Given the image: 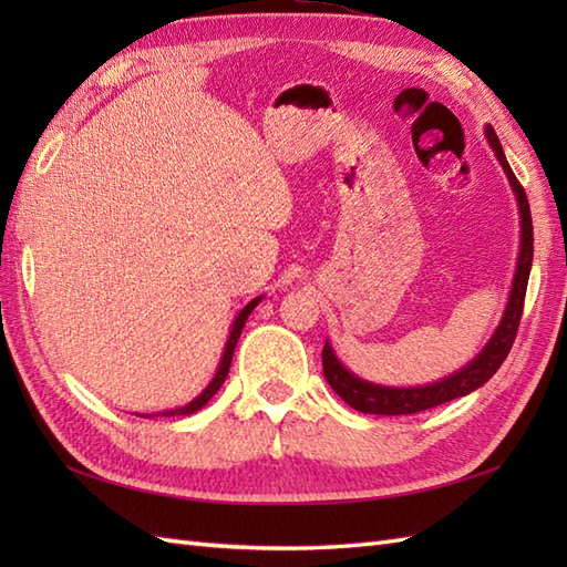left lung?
<instances>
[{"label":"left lung","instance_id":"left-lung-1","mask_svg":"<svg viewBox=\"0 0 567 567\" xmlns=\"http://www.w3.org/2000/svg\"><path fill=\"white\" fill-rule=\"evenodd\" d=\"M485 136L489 141L492 151H495L499 165L509 177V185L519 202V214H522V246H519V260H516V272L509 292L507 309H504V317L499 321L497 331L492 333L489 343L480 351L477 358L470 360L465 368H461L453 375L443 378L433 384H424V388H382V384H372L368 380L355 378L351 370L343 368V363L336 358L331 343L327 341L321 351L323 360V378L331 384V390L341 396V400L358 409L363 414H384V416H396V414H416L424 412V409L439 406L455 400V396H465L495 375L504 358L509 355L512 343L516 339V331H519L522 311H524V297H526V285H528V272H532V260H534V224H532V209H528L526 192L519 185V179L512 173V167L504 158L502 143L495 134V128L487 126Z\"/></svg>","mask_w":567,"mask_h":567}]
</instances>
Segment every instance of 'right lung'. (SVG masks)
<instances>
[{
    "label": "right lung",
    "instance_id": "1",
    "mask_svg": "<svg viewBox=\"0 0 567 567\" xmlns=\"http://www.w3.org/2000/svg\"><path fill=\"white\" fill-rule=\"evenodd\" d=\"M262 297H256L252 299V302H248L244 309H240V315L236 317V321H234V327H231V333H228V341H226V348H224V355H221V363H219V370H216V375H214V380L207 384V390H204L197 400H192L189 404H185V406H179V409H167V412H161V416H179V414H195V412H199V409L207 404L212 396L219 392V388L224 384V380H226V375H228V368H231V358H234V351H236V343H238V336H240V331H244V327H246V319H248V315L252 309L258 307V302H260ZM138 416H148V414H138Z\"/></svg>",
    "mask_w": 567,
    "mask_h": 567
}]
</instances>
